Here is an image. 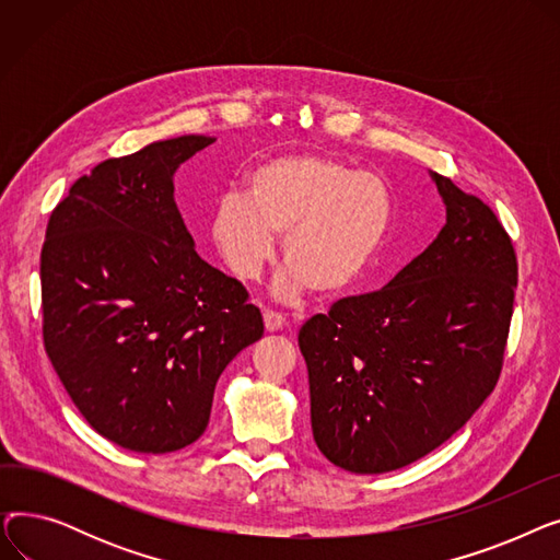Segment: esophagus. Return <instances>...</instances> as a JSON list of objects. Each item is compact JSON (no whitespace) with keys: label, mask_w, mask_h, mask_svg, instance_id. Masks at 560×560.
Returning <instances> with one entry per match:
<instances>
[{"label":"esophagus","mask_w":560,"mask_h":560,"mask_svg":"<svg viewBox=\"0 0 560 560\" xmlns=\"http://www.w3.org/2000/svg\"><path fill=\"white\" fill-rule=\"evenodd\" d=\"M262 319H265V329H268V331H281L285 327V317L277 311L268 308L262 313Z\"/></svg>","instance_id":"1"}]
</instances>
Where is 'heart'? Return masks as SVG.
<instances>
[{
    "label": "heart",
    "instance_id": "obj_1",
    "mask_svg": "<svg viewBox=\"0 0 560 560\" xmlns=\"http://www.w3.org/2000/svg\"><path fill=\"white\" fill-rule=\"evenodd\" d=\"M393 213V192L378 174L334 156L283 154L249 172L245 195L218 199L211 238L226 268L249 281L272 260L275 235L283 233V290L306 283L329 298L363 277Z\"/></svg>",
    "mask_w": 560,
    "mask_h": 560
}]
</instances>
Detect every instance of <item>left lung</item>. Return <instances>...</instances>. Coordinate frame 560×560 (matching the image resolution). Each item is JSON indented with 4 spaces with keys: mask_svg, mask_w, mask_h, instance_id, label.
<instances>
[{
    "mask_svg": "<svg viewBox=\"0 0 560 560\" xmlns=\"http://www.w3.org/2000/svg\"><path fill=\"white\" fill-rule=\"evenodd\" d=\"M438 238L381 290L300 329L313 438L334 465L381 475L450 440L494 390L513 317L517 256L490 206L433 172Z\"/></svg>",
    "mask_w": 560,
    "mask_h": 560,
    "instance_id": "left-lung-1",
    "label": "left lung"
}]
</instances>
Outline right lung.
<instances>
[{"instance_id": "add662e5", "label": "right lung", "mask_w": 560, "mask_h": 560, "mask_svg": "<svg viewBox=\"0 0 560 560\" xmlns=\"http://www.w3.org/2000/svg\"><path fill=\"white\" fill-rule=\"evenodd\" d=\"M215 138L108 159L70 186L40 252L43 342L79 413L131 452L206 431L222 370L262 336L245 285L195 252L172 174Z\"/></svg>"}]
</instances>
